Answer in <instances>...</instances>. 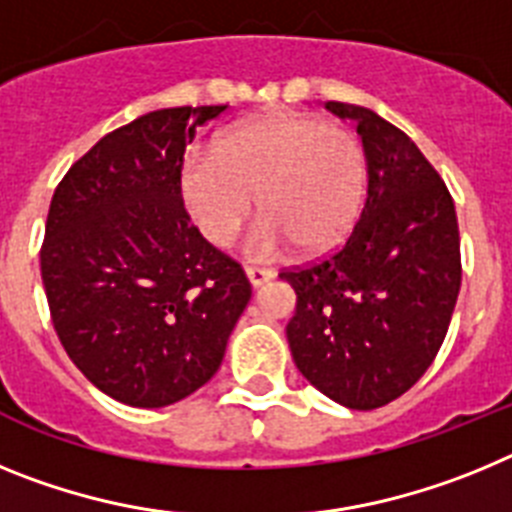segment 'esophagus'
Masks as SVG:
<instances>
[{
    "label": "esophagus",
    "mask_w": 512,
    "mask_h": 512,
    "mask_svg": "<svg viewBox=\"0 0 512 512\" xmlns=\"http://www.w3.org/2000/svg\"><path fill=\"white\" fill-rule=\"evenodd\" d=\"M246 277H248V282H251V287H261V284H266L274 279V271L261 269V266H246Z\"/></svg>",
    "instance_id": "obj_1"
}]
</instances>
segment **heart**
Returning <instances> with one entry per match:
<instances>
[{
    "label": "heart",
    "instance_id": "b5f03b06",
    "mask_svg": "<svg viewBox=\"0 0 512 512\" xmlns=\"http://www.w3.org/2000/svg\"><path fill=\"white\" fill-rule=\"evenodd\" d=\"M364 187L356 135L297 112L243 122L215 151H192L182 164L184 205L215 246L233 241L256 194L264 215L246 238L256 259L292 243L310 256L341 246L361 212Z\"/></svg>",
    "mask_w": 512,
    "mask_h": 512
}]
</instances>
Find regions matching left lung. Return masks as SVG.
Returning <instances> with one entry per match:
<instances>
[{"label":"left lung","mask_w":512,"mask_h":512,"mask_svg":"<svg viewBox=\"0 0 512 512\" xmlns=\"http://www.w3.org/2000/svg\"><path fill=\"white\" fill-rule=\"evenodd\" d=\"M356 122L366 202L348 241L320 264L287 269V325L302 377L351 410L397 400L433 364L461 287L459 225L438 171L408 135L374 110L328 102Z\"/></svg>","instance_id":"obj_1"}]
</instances>
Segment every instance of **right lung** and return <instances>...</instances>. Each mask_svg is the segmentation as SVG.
<instances>
[{
  "label": "right lung",
  "mask_w": 512,
  "mask_h": 512,
  "mask_svg": "<svg viewBox=\"0 0 512 512\" xmlns=\"http://www.w3.org/2000/svg\"><path fill=\"white\" fill-rule=\"evenodd\" d=\"M228 104L156 110L104 135L63 176L40 251L53 328L112 400L166 408L223 364L251 284L182 202L184 151Z\"/></svg>",
  "instance_id": "1"
}]
</instances>
